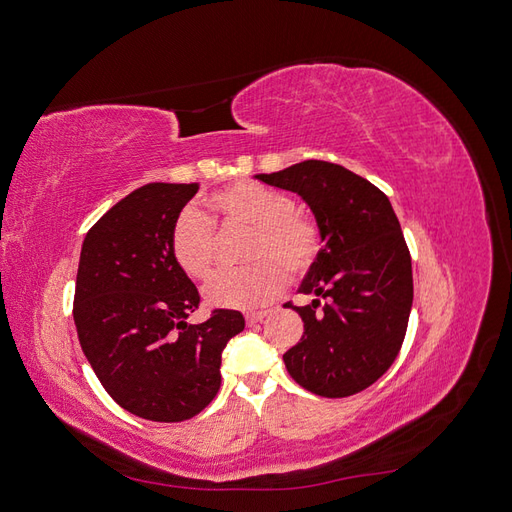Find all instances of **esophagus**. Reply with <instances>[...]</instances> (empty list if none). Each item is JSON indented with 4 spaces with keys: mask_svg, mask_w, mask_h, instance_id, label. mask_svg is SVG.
Masks as SVG:
<instances>
[{
    "mask_svg": "<svg viewBox=\"0 0 512 512\" xmlns=\"http://www.w3.org/2000/svg\"><path fill=\"white\" fill-rule=\"evenodd\" d=\"M262 318H267V312H247V314H245V320H247V324H256V322H262Z\"/></svg>",
    "mask_w": 512,
    "mask_h": 512,
    "instance_id": "34e87169",
    "label": "esophagus"
}]
</instances>
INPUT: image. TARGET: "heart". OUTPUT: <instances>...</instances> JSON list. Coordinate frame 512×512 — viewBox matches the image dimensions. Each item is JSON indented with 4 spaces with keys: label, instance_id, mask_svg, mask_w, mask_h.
Listing matches in <instances>:
<instances>
[{
    "label": "heart",
    "instance_id": "b5f03b06",
    "mask_svg": "<svg viewBox=\"0 0 512 512\" xmlns=\"http://www.w3.org/2000/svg\"><path fill=\"white\" fill-rule=\"evenodd\" d=\"M209 207L224 222L254 228L247 243L252 265L228 269L213 277L205 299L213 307L252 309L280 297L292 275H305L322 250V232L309 215L294 209V200L282 190L258 181H237L209 196ZM170 256L177 267L207 280L215 267V228L205 213L183 209L170 228Z\"/></svg>",
    "mask_w": 512,
    "mask_h": 512
}]
</instances>
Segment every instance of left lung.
<instances>
[{
	"label": "left lung",
	"instance_id": "8db88e82",
	"mask_svg": "<svg viewBox=\"0 0 512 512\" xmlns=\"http://www.w3.org/2000/svg\"><path fill=\"white\" fill-rule=\"evenodd\" d=\"M262 183L297 192L314 211L322 250L299 292L303 337L284 354L288 374L320 397L365 391L397 359L412 309V260L391 200L352 170L305 160Z\"/></svg>",
	"mask_w": 512,
	"mask_h": 512
}]
</instances>
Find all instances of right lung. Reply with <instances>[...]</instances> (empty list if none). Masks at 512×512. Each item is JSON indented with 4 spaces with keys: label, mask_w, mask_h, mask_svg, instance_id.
<instances>
[{
    "label": "right lung",
    "mask_w": 512,
    "mask_h": 512,
    "mask_svg": "<svg viewBox=\"0 0 512 512\" xmlns=\"http://www.w3.org/2000/svg\"><path fill=\"white\" fill-rule=\"evenodd\" d=\"M198 183H147L89 228L74 290V324L117 404L158 423L205 410L220 391L222 350L243 331L235 309L188 324L200 294L170 256V228Z\"/></svg>",
    "instance_id": "add662e5"
}]
</instances>
